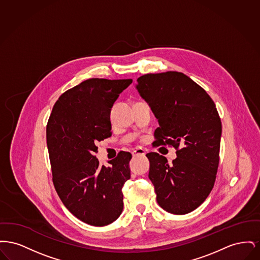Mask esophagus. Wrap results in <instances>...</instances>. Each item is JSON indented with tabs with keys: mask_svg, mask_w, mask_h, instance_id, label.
<instances>
[{
	"mask_svg": "<svg viewBox=\"0 0 260 260\" xmlns=\"http://www.w3.org/2000/svg\"><path fill=\"white\" fill-rule=\"evenodd\" d=\"M133 156L137 157V156H145V151L142 148H137L133 151Z\"/></svg>",
	"mask_w": 260,
	"mask_h": 260,
	"instance_id": "esophagus-1",
	"label": "esophagus"
}]
</instances>
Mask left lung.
<instances>
[{
	"instance_id": "1",
	"label": "left lung",
	"mask_w": 260,
	"mask_h": 260,
	"mask_svg": "<svg viewBox=\"0 0 260 260\" xmlns=\"http://www.w3.org/2000/svg\"><path fill=\"white\" fill-rule=\"evenodd\" d=\"M136 88L160 124L155 145L176 149L172 164L158 153L146 155L157 202L168 212L189 213L208 198L216 178L222 125L215 104L203 87L175 71L143 75Z\"/></svg>"
}]
</instances>
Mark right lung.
I'll use <instances>...</instances> for the list:
<instances>
[{"label": "right lung", "mask_w": 260, "mask_h": 260, "mask_svg": "<svg viewBox=\"0 0 260 260\" xmlns=\"http://www.w3.org/2000/svg\"><path fill=\"white\" fill-rule=\"evenodd\" d=\"M132 79L92 78L62 93L47 124L52 181L63 205L92 226L115 221L123 211L122 188L131 178L132 154L120 152L99 166L95 143L112 136L110 112Z\"/></svg>", "instance_id": "obj_1"}]
</instances>
